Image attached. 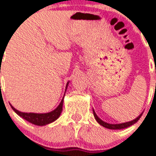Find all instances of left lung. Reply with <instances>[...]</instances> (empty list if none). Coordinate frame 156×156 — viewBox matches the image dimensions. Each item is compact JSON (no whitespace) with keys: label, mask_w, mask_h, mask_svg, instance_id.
<instances>
[{"label":"left lung","mask_w":156,"mask_h":156,"mask_svg":"<svg viewBox=\"0 0 156 156\" xmlns=\"http://www.w3.org/2000/svg\"><path fill=\"white\" fill-rule=\"evenodd\" d=\"M93 113H94V116H95V120L97 121V122L100 124V126H104V127H105V128L107 129H125V128H127V127H129V126L133 125V124H135L136 122L140 119L142 115H143V113H141L140 115H139L137 118L134 119V120H133V121H128V122H125V123L109 124L105 122V121H103L101 119L99 118L97 115H96V113L95 112V111H94V109H93Z\"/></svg>","instance_id":"obj_1"}]
</instances>
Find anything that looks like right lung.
<instances>
[{"instance_id":"right-lung-1","label":"right lung","mask_w":156,"mask_h":156,"mask_svg":"<svg viewBox=\"0 0 156 156\" xmlns=\"http://www.w3.org/2000/svg\"><path fill=\"white\" fill-rule=\"evenodd\" d=\"M69 82L67 83L66 85V88L68 87ZM63 102H64V97L62 100L61 101L60 104L56 109H54L53 111L50 112H47V113H33V112H23L17 110L14 108L12 105L10 104L11 108H13V110L16 113L18 114V116H20L21 117H23V119H25L26 121H29L30 123L34 124L35 126H46L48 124H50L55 121L56 119L58 118L62 111V107H63Z\"/></svg>"}]
</instances>
